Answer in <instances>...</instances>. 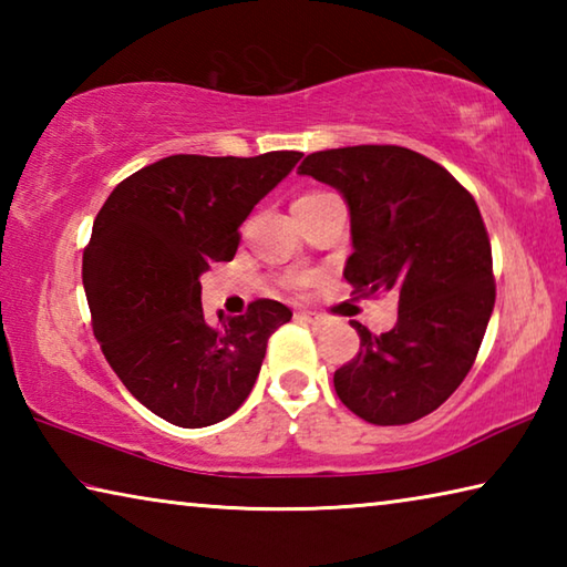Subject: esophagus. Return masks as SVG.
Segmentation results:
<instances>
[{
	"instance_id": "1",
	"label": "esophagus",
	"mask_w": 567,
	"mask_h": 567,
	"mask_svg": "<svg viewBox=\"0 0 567 567\" xmlns=\"http://www.w3.org/2000/svg\"><path fill=\"white\" fill-rule=\"evenodd\" d=\"M297 318H300V320L307 322V324H312V328H322V324H328V318H324V315L312 312V310L297 312Z\"/></svg>"
}]
</instances>
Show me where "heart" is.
Listing matches in <instances>:
<instances>
[{"label": "heart", "instance_id": "b5f03b06", "mask_svg": "<svg viewBox=\"0 0 567 567\" xmlns=\"http://www.w3.org/2000/svg\"><path fill=\"white\" fill-rule=\"evenodd\" d=\"M315 195H322V192H310V195H302V197H315Z\"/></svg>", "mask_w": 567, "mask_h": 567}]
</instances>
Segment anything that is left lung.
Returning <instances> with one entry per match:
<instances>
[{"instance_id":"left-lung-1","label":"left lung","mask_w":567,"mask_h":567,"mask_svg":"<svg viewBox=\"0 0 567 567\" xmlns=\"http://www.w3.org/2000/svg\"><path fill=\"white\" fill-rule=\"evenodd\" d=\"M300 175L334 187L350 209L354 292L398 295V322L334 372V392L372 425L430 415L473 368L495 305L493 255L470 192L437 162L395 145L312 152Z\"/></svg>"}]
</instances>
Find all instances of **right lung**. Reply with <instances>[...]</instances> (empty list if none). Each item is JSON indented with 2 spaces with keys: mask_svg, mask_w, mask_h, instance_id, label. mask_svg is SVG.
Returning <instances> with one entry per match:
<instances>
[{
  "mask_svg": "<svg viewBox=\"0 0 567 567\" xmlns=\"http://www.w3.org/2000/svg\"><path fill=\"white\" fill-rule=\"evenodd\" d=\"M302 152L172 155L112 189L92 225L82 282L104 358L142 405L179 427H207L243 405L267 340L290 322L277 300L209 324L199 277L233 260L239 225Z\"/></svg>",
  "mask_w": 567,
  "mask_h": 567,
  "instance_id": "obj_1",
  "label": "right lung"
}]
</instances>
